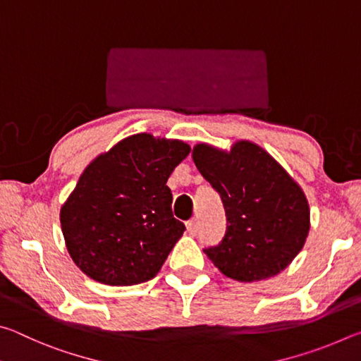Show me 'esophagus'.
<instances>
[{"instance_id": "34e87169", "label": "esophagus", "mask_w": 361, "mask_h": 361, "mask_svg": "<svg viewBox=\"0 0 361 361\" xmlns=\"http://www.w3.org/2000/svg\"><path fill=\"white\" fill-rule=\"evenodd\" d=\"M186 229H188L189 234L195 235V232H197V219H195V218L189 219V221L186 223Z\"/></svg>"}]
</instances>
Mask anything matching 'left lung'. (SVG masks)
<instances>
[{"label":"left lung","instance_id":"obj_1","mask_svg":"<svg viewBox=\"0 0 361 361\" xmlns=\"http://www.w3.org/2000/svg\"><path fill=\"white\" fill-rule=\"evenodd\" d=\"M192 161L221 195L228 216L221 243L204 250L213 264L239 282L266 280L288 267L310 229L309 202L293 176L248 140L231 149L197 143Z\"/></svg>","mask_w":361,"mask_h":361}]
</instances>
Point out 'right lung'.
Returning a JSON list of instances; mask_svg holds the SVG:
<instances>
[{
  "instance_id": "1",
  "label": "right lung",
  "mask_w": 361,
  "mask_h": 361,
  "mask_svg": "<svg viewBox=\"0 0 361 361\" xmlns=\"http://www.w3.org/2000/svg\"><path fill=\"white\" fill-rule=\"evenodd\" d=\"M189 151L181 140L135 133L84 169L60 207V228L85 276L111 286L157 276L185 232L167 180Z\"/></svg>"
}]
</instances>
